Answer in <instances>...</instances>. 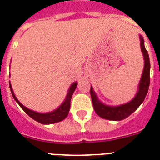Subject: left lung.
Segmentation results:
<instances>
[{
  "instance_id": "obj_1",
  "label": "left lung",
  "mask_w": 160,
  "mask_h": 160,
  "mask_svg": "<svg viewBox=\"0 0 160 160\" xmlns=\"http://www.w3.org/2000/svg\"><path fill=\"white\" fill-rule=\"evenodd\" d=\"M141 41V49L144 57V69L142 72V76L141 78L138 91L136 96L129 102L123 104V105L117 106V107H111L103 104L98 99L96 93L94 92L92 87L90 88V95L92 98V106L94 111L100 117L110 120H122L128 117L132 113L138 109L139 106L143 102L146 98L147 92H148L149 86H150V69H151V63L147 50L145 48L144 40L142 36H140Z\"/></svg>"
}]
</instances>
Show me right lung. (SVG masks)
<instances>
[{
	"mask_svg": "<svg viewBox=\"0 0 160 160\" xmlns=\"http://www.w3.org/2000/svg\"><path fill=\"white\" fill-rule=\"evenodd\" d=\"M76 86H77V83L76 82L73 83L71 85L63 103L58 108H57V109L54 110L52 112H49V113H39V112H37V111L28 109V108H27L26 107H24L22 103L20 102L17 99L15 95H14V92H13V89H12L11 84H10V82H9V88H10L12 96L14 97V100L18 102V104L21 107V108L31 118H32L34 120L39 122V123H43V124H50V123H57V122L63 120L68 116L70 111V107H71V99H72V94H73V92L75 91V89H76Z\"/></svg>",
	"mask_w": 160,
	"mask_h": 160,
	"instance_id": "add662e5",
	"label": "right lung"
}]
</instances>
